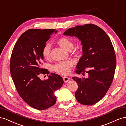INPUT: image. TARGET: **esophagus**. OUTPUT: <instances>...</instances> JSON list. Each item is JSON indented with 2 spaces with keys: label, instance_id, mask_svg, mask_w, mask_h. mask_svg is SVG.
<instances>
[{
  "label": "esophagus",
  "instance_id": "1",
  "mask_svg": "<svg viewBox=\"0 0 126 126\" xmlns=\"http://www.w3.org/2000/svg\"><path fill=\"white\" fill-rule=\"evenodd\" d=\"M70 80V78L67 77H63V80L64 81V82H65V83H67V82L69 81Z\"/></svg>",
  "mask_w": 126,
  "mask_h": 126
}]
</instances>
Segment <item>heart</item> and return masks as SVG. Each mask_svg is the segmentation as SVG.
<instances>
[{
  "instance_id": "1",
  "label": "heart",
  "mask_w": 126,
  "mask_h": 126,
  "mask_svg": "<svg viewBox=\"0 0 126 126\" xmlns=\"http://www.w3.org/2000/svg\"><path fill=\"white\" fill-rule=\"evenodd\" d=\"M57 44L61 47L70 51L73 48L74 43L72 39L69 37L64 36L59 38L56 41ZM51 47L49 44H46L42 49V55L46 60H48L51 56ZM73 63L70 61H62L56 64L54 66V70L56 72L62 75H67L70 72Z\"/></svg>"
}]
</instances>
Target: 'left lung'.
Wrapping results in <instances>:
<instances>
[{"mask_svg": "<svg viewBox=\"0 0 126 126\" xmlns=\"http://www.w3.org/2000/svg\"><path fill=\"white\" fill-rule=\"evenodd\" d=\"M63 34L81 42L83 54L75 72L89 74L86 79L72 78L78 85L75 98L82 105H94L105 95L113 81L116 57L112 43L105 31L91 24L70 28Z\"/></svg>", "mask_w": 126, "mask_h": 126, "instance_id": "left-lung-1", "label": "left lung"}]
</instances>
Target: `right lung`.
I'll use <instances>...</instances> for the list:
<instances>
[{
  "mask_svg": "<svg viewBox=\"0 0 126 126\" xmlns=\"http://www.w3.org/2000/svg\"><path fill=\"white\" fill-rule=\"evenodd\" d=\"M54 29H30L21 35L14 46L10 62V71L18 94L28 105L37 110H45L56 101L54 92L64 81L60 75L51 73L43 81L40 74L49 71L41 67L44 60L42 49Z\"/></svg>",
  "mask_w": 126,
  "mask_h": 126,
  "instance_id": "1",
  "label": "right lung"
}]
</instances>
